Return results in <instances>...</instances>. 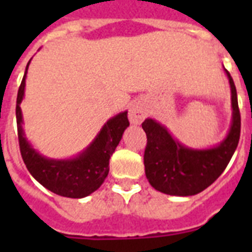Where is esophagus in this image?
Returning <instances> with one entry per match:
<instances>
[{
	"label": "esophagus",
	"instance_id": "obj_1",
	"mask_svg": "<svg viewBox=\"0 0 252 252\" xmlns=\"http://www.w3.org/2000/svg\"><path fill=\"white\" fill-rule=\"evenodd\" d=\"M145 116H146V111L141 103L134 102L130 104L128 118H129V122L132 123V124H136V126H137V124H140V123L145 119Z\"/></svg>",
	"mask_w": 252,
	"mask_h": 252
}]
</instances>
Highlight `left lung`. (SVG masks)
<instances>
[{"label": "left lung", "instance_id": "left-lung-1", "mask_svg": "<svg viewBox=\"0 0 252 252\" xmlns=\"http://www.w3.org/2000/svg\"><path fill=\"white\" fill-rule=\"evenodd\" d=\"M226 73L231 91V126L219 145L192 149L174 138L170 130L154 119L142 123L148 144L144 154L146 178L157 191L172 196H192L209 187L230 162L241 136V114L234 81Z\"/></svg>", "mask_w": 252, "mask_h": 252}]
</instances>
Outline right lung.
<instances>
[{"label": "right lung", "mask_w": 252, "mask_h": 252, "mask_svg": "<svg viewBox=\"0 0 252 252\" xmlns=\"http://www.w3.org/2000/svg\"><path fill=\"white\" fill-rule=\"evenodd\" d=\"M30 61L26 66L25 76L18 90L17 126L21 154L30 174L39 183L56 195L82 199L96 191L110 171V158L122 140L123 133L129 126L126 111L120 112L102 126L90 145L78 156L68 159H53L41 156L32 148L23 130V116L21 103L25 96L26 74Z\"/></svg>", "instance_id": "add662e5"}]
</instances>
